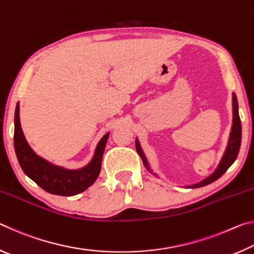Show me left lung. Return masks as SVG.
<instances>
[{"label":"left lung","mask_w":254,"mask_h":254,"mask_svg":"<svg viewBox=\"0 0 254 254\" xmlns=\"http://www.w3.org/2000/svg\"><path fill=\"white\" fill-rule=\"evenodd\" d=\"M241 137H242V126H241V120L239 117V106H238V100H236L235 94H233V124H232V131H231V135H230V140H229V144H227L226 151L223 156L222 160L220 162V165L216 168V170L214 173L207 177L206 179H204L203 182H200L198 184L191 185V186H188L190 188H198V187H203L208 185L210 183L215 182V180L218 179L221 176L225 173V171L230 168V166L235 161L236 157L239 154V150L241 147ZM135 149L137 153L140 154L141 159L144 163V166L147 167V169L150 170L149 165L147 159H145L144 154L141 150V147L139 144V141H135ZM151 171V170H150Z\"/></svg>","instance_id":"1"}]
</instances>
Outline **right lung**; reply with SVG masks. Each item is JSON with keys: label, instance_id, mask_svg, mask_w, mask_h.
Returning a JSON list of instances; mask_svg holds the SVG:
<instances>
[{"label": "right lung", "instance_id": "add662e5", "mask_svg": "<svg viewBox=\"0 0 254 254\" xmlns=\"http://www.w3.org/2000/svg\"><path fill=\"white\" fill-rule=\"evenodd\" d=\"M19 104L14 115V149L24 174L46 191L59 196H72L92 186L101 173L102 158L109 133L98 142L95 154L87 166L79 170H67L38 157L29 147L20 124Z\"/></svg>", "mask_w": 254, "mask_h": 254}]
</instances>
